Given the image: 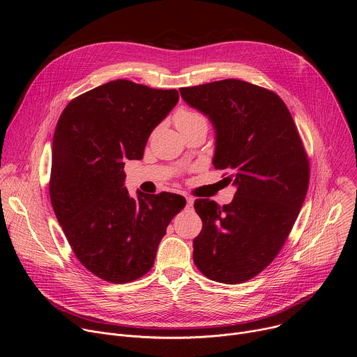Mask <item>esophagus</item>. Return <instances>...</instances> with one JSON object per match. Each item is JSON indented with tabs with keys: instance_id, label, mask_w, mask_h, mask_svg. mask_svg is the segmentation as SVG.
I'll return each instance as SVG.
<instances>
[{
	"instance_id": "esophagus-1",
	"label": "esophagus",
	"mask_w": 357,
	"mask_h": 357,
	"mask_svg": "<svg viewBox=\"0 0 357 357\" xmlns=\"http://www.w3.org/2000/svg\"><path fill=\"white\" fill-rule=\"evenodd\" d=\"M193 202H195V197H192V196H186V203H188V206H189V208L193 205Z\"/></svg>"
}]
</instances>
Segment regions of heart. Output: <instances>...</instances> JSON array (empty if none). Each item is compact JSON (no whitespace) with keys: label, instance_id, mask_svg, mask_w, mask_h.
<instances>
[{"label":"heart","instance_id":"heart-1","mask_svg":"<svg viewBox=\"0 0 357 357\" xmlns=\"http://www.w3.org/2000/svg\"><path fill=\"white\" fill-rule=\"evenodd\" d=\"M175 124L179 128L182 134H186L189 131H193L196 128H208V120L202 113L188 109V107H181L176 110L174 116Z\"/></svg>","mask_w":357,"mask_h":357}]
</instances>
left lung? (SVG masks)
I'll use <instances>...</instances> for the list:
<instances>
[{"mask_svg": "<svg viewBox=\"0 0 357 357\" xmlns=\"http://www.w3.org/2000/svg\"><path fill=\"white\" fill-rule=\"evenodd\" d=\"M179 91L211 119L213 165L237 188L229 205L195 200L203 227L193 261L213 281H248L271 264L292 230L310 183L307 151L285 103L268 89L226 79Z\"/></svg>", "mask_w": 357, "mask_h": 357, "instance_id": "obj_1", "label": "left lung"}]
</instances>
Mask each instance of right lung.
I'll return each instance as SVG.
<instances>
[{"label":"right lung","mask_w":357,"mask_h":357,"mask_svg":"<svg viewBox=\"0 0 357 357\" xmlns=\"http://www.w3.org/2000/svg\"><path fill=\"white\" fill-rule=\"evenodd\" d=\"M175 89L119 79L65 107L52 142L49 196L76 259L98 278L124 284L154 266L167 227L186 205L169 192L132 199L127 160H141L148 137L178 103Z\"/></svg>","instance_id":"obj_1"}]
</instances>
